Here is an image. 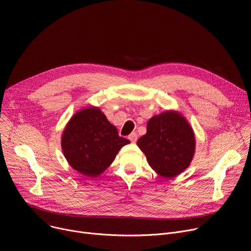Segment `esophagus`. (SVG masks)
Segmentation results:
<instances>
[{"label": "esophagus", "mask_w": 251, "mask_h": 251, "mask_svg": "<svg viewBox=\"0 0 251 251\" xmlns=\"http://www.w3.org/2000/svg\"><path fill=\"white\" fill-rule=\"evenodd\" d=\"M128 138L130 139V141H131V142H135V141L137 140V134H136L135 132L131 133V134L128 136Z\"/></svg>", "instance_id": "1"}]
</instances>
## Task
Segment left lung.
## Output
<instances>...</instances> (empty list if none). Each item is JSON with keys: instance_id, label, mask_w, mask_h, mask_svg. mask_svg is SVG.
I'll list each match as a JSON object with an SVG mask.
<instances>
[{"instance_id": "1", "label": "left lung", "mask_w": 251, "mask_h": 251, "mask_svg": "<svg viewBox=\"0 0 251 251\" xmlns=\"http://www.w3.org/2000/svg\"><path fill=\"white\" fill-rule=\"evenodd\" d=\"M137 146L157 174L172 178L189 166L195 139L185 119L178 113L165 112L151 119L147 134L137 140Z\"/></svg>"}]
</instances>
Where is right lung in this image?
Masks as SVG:
<instances>
[{"mask_svg": "<svg viewBox=\"0 0 251 251\" xmlns=\"http://www.w3.org/2000/svg\"><path fill=\"white\" fill-rule=\"evenodd\" d=\"M130 141L119 136L98 108H85L75 114L62 136V150L70 166L87 177H97L115 160Z\"/></svg>", "mask_w": 251, "mask_h": 251, "instance_id": "add662e5", "label": "right lung"}]
</instances>
